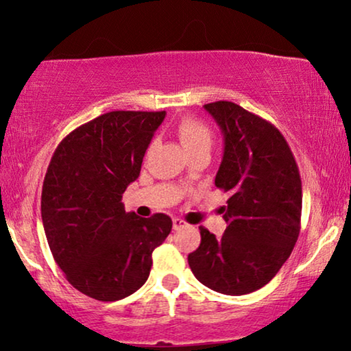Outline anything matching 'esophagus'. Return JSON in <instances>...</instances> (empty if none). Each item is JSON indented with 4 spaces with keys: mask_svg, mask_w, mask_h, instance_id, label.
Here are the masks:
<instances>
[{
    "mask_svg": "<svg viewBox=\"0 0 351 351\" xmlns=\"http://www.w3.org/2000/svg\"><path fill=\"white\" fill-rule=\"evenodd\" d=\"M185 227H189V223H186L185 220H182L179 217L172 219V228H174V230H180V228H185Z\"/></svg>",
    "mask_w": 351,
    "mask_h": 351,
    "instance_id": "34e87169",
    "label": "esophagus"
}]
</instances>
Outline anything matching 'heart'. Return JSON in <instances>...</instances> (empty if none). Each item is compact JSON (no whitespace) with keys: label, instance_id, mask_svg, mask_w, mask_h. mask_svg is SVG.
Returning a JSON list of instances; mask_svg holds the SVG:
<instances>
[{"label":"heart","instance_id":"b5f03b06","mask_svg":"<svg viewBox=\"0 0 351 351\" xmlns=\"http://www.w3.org/2000/svg\"><path fill=\"white\" fill-rule=\"evenodd\" d=\"M177 136H179L180 143L184 145L186 153L204 147L210 148V143H213V132H210V129L196 118L182 119L179 126H177Z\"/></svg>","mask_w":351,"mask_h":351}]
</instances>
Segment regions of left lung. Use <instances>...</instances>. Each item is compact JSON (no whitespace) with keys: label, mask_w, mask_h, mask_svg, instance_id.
Returning a JSON list of instances; mask_svg holds the SVG:
<instances>
[{"label":"left lung","mask_w":351,"mask_h":351,"mask_svg":"<svg viewBox=\"0 0 351 351\" xmlns=\"http://www.w3.org/2000/svg\"><path fill=\"white\" fill-rule=\"evenodd\" d=\"M223 134L215 186L230 198L227 228L215 237L199 227L201 244L189 256L196 280L227 295L261 289L289 258L300 232L302 182L282 134L227 100L206 104Z\"/></svg>","instance_id":"1"}]
</instances>
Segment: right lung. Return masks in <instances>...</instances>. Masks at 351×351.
Wrapping results in <instances>:
<instances>
[{"label":"right lung","mask_w":351,"mask_h":351,"mask_svg":"<svg viewBox=\"0 0 351 351\" xmlns=\"http://www.w3.org/2000/svg\"><path fill=\"white\" fill-rule=\"evenodd\" d=\"M166 112H110L56 148L41 193L52 256L75 289L95 300L131 295L150 275L152 252L171 233L166 214L143 219L121 203Z\"/></svg>","instance_id":"obj_1"}]
</instances>
